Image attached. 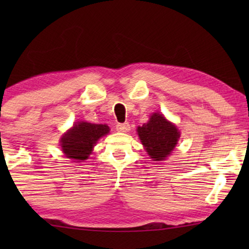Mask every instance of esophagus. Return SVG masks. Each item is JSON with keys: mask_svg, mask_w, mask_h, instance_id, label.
Returning <instances> with one entry per match:
<instances>
[{"mask_svg": "<svg viewBox=\"0 0 249 249\" xmlns=\"http://www.w3.org/2000/svg\"><path fill=\"white\" fill-rule=\"evenodd\" d=\"M115 129H117V131L119 132H128L130 130V124H129L128 122H124V124H118L115 125Z\"/></svg>", "mask_w": 249, "mask_h": 249, "instance_id": "1", "label": "esophagus"}]
</instances>
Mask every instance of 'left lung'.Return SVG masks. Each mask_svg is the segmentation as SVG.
I'll use <instances>...</instances> for the list:
<instances>
[{
    "label": "left lung",
    "mask_w": 249,
    "mask_h": 249,
    "mask_svg": "<svg viewBox=\"0 0 249 249\" xmlns=\"http://www.w3.org/2000/svg\"><path fill=\"white\" fill-rule=\"evenodd\" d=\"M137 132L145 151L153 161H163L168 158L180 138L177 125L159 112L153 113L148 122L138 127Z\"/></svg>",
    "instance_id": "obj_1"
}]
</instances>
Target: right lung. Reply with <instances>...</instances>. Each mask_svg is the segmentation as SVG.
<instances>
[{
  "label": "right lung",
  "instance_id": "right-lung-1",
  "mask_svg": "<svg viewBox=\"0 0 249 249\" xmlns=\"http://www.w3.org/2000/svg\"><path fill=\"white\" fill-rule=\"evenodd\" d=\"M110 128L107 124H89L86 121L74 122L73 127L64 132L60 139L61 148L66 158L85 161L91 154L98 139L107 135Z\"/></svg>",
  "mask_w": 249,
  "mask_h": 249
}]
</instances>
